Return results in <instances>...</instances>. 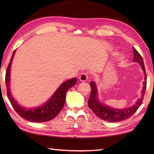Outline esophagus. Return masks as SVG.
Listing matches in <instances>:
<instances>
[{
  "label": "esophagus",
  "instance_id": "obj_1",
  "mask_svg": "<svg viewBox=\"0 0 154 154\" xmlns=\"http://www.w3.org/2000/svg\"><path fill=\"white\" fill-rule=\"evenodd\" d=\"M79 79L81 82H86L88 79V75L86 73V72H82V73L79 75Z\"/></svg>",
  "mask_w": 154,
  "mask_h": 154
}]
</instances>
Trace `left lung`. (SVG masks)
Wrapping results in <instances>:
<instances>
[{
    "mask_svg": "<svg viewBox=\"0 0 154 154\" xmlns=\"http://www.w3.org/2000/svg\"><path fill=\"white\" fill-rule=\"evenodd\" d=\"M132 49H133L134 53L133 62L140 64L145 76V82H143V87L141 91V96H140V98L138 99L134 105L130 106V107H127L122 109H114L111 107V106H107L106 105H105L104 103H101L100 100H99L98 96V89L95 82H90L91 94L89 100H88V106H89V107L92 109L94 111V113L98 118L103 119V120L114 122H121L124 120V119H128L137 111V109L139 108V106L141 105L143 96L145 95L146 90V85H147L146 79H147V76H146L144 62H143L141 56L140 55L139 52L137 51V49L134 48L133 47H132Z\"/></svg>",
    "mask_w": 154,
    "mask_h": 154,
    "instance_id": "1",
    "label": "left lung"
}]
</instances>
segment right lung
<instances>
[{
  "instance_id": "1",
  "label": "right lung",
  "mask_w": 154,
  "mask_h": 154,
  "mask_svg": "<svg viewBox=\"0 0 154 154\" xmlns=\"http://www.w3.org/2000/svg\"><path fill=\"white\" fill-rule=\"evenodd\" d=\"M15 52V50L13 53L5 75L7 96L10 103L20 116L26 120L33 122H45L51 120L55 118L63 108L66 99V93L70 88L75 85L77 81V78H72L62 83L51 98L41 106L28 109L21 106L13 97L10 90V72Z\"/></svg>"
}]
</instances>
